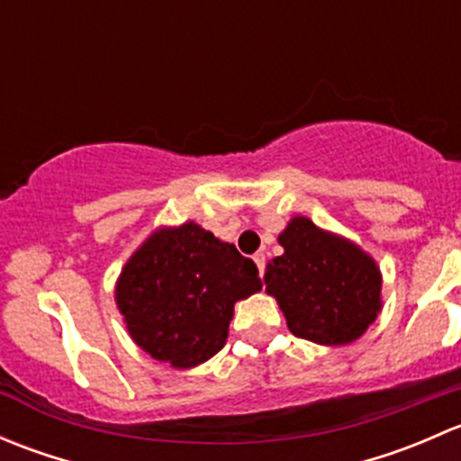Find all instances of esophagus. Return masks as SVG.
I'll use <instances>...</instances> for the list:
<instances>
[{
  "label": "esophagus",
  "mask_w": 461,
  "mask_h": 461,
  "mask_svg": "<svg viewBox=\"0 0 461 461\" xmlns=\"http://www.w3.org/2000/svg\"><path fill=\"white\" fill-rule=\"evenodd\" d=\"M254 263H257L258 274L263 276V274H265V254H254Z\"/></svg>",
  "instance_id": "obj_1"
}]
</instances>
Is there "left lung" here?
<instances>
[{"mask_svg":"<svg viewBox=\"0 0 461 461\" xmlns=\"http://www.w3.org/2000/svg\"><path fill=\"white\" fill-rule=\"evenodd\" d=\"M278 243L285 252L267 265L265 290L276 296L292 334L323 346L359 339L381 308L375 260L301 216Z\"/></svg>","mask_w":461,"mask_h":461,"instance_id":"left-lung-1","label":"left lung"}]
</instances>
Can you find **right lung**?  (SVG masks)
<instances>
[{
  "label": "right lung",
  "instance_id": "1",
  "mask_svg": "<svg viewBox=\"0 0 461 461\" xmlns=\"http://www.w3.org/2000/svg\"><path fill=\"white\" fill-rule=\"evenodd\" d=\"M260 287L252 258L187 222L156 231L133 254L115 301L144 352L174 368H194L225 346L236 301Z\"/></svg>",
  "mask_w": 461,
  "mask_h": 461
}]
</instances>
